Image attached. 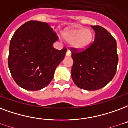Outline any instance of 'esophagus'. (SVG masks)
<instances>
[{
  "label": "esophagus",
  "mask_w": 128,
  "mask_h": 128,
  "mask_svg": "<svg viewBox=\"0 0 128 128\" xmlns=\"http://www.w3.org/2000/svg\"><path fill=\"white\" fill-rule=\"evenodd\" d=\"M66 56L67 57H69V56H71V52H70L69 50H68L66 52Z\"/></svg>",
  "instance_id": "obj_1"
}]
</instances>
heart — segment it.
<instances>
[{
  "mask_svg": "<svg viewBox=\"0 0 128 128\" xmlns=\"http://www.w3.org/2000/svg\"><path fill=\"white\" fill-rule=\"evenodd\" d=\"M65 41L70 43L71 47L76 51H83L90 46L94 38L92 30L83 28H68L62 32Z\"/></svg>",
  "mask_w": 128,
  "mask_h": 128,
  "instance_id": "b5f03b06",
  "label": "heart"
}]
</instances>
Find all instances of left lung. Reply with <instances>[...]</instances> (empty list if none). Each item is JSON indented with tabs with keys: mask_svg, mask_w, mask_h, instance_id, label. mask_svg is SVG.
I'll return each instance as SVG.
<instances>
[{
	"mask_svg": "<svg viewBox=\"0 0 128 128\" xmlns=\"http://www.w3.org/2000/svg\"><path fill=\"white\" fill-rule=\"evenodd\" d=\"M96 32L93 44L83 52L72 50L73 66L71 76L78 88L95 91L104 88L114 78L117 71V42L107 30L92 26Z\"/></svg>",
	"mask_w": 128,
	"mask_h": 128,
	"instance_id": "obj_1",
	"label": "left lung"
}]
</instances>
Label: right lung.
<instances>
[{
  "mask_svg": "<svg viewBox=\"0 0 128 128\" xmlns=\"http://www.w3.org/2000/svg\"><path fill=\"white\" fill-rule=\"evenodd\" d=\"M58 38L49 24L29 21L16 30L10 42L8 65L20 87L30 91L47 86L67 50L53 45Z\"/></svg>",
  "mask_w": 128,
  "mask_h": 128,
  "instance_id": "right-lung-1",
  "label": "right lung"
}]
</instances>
